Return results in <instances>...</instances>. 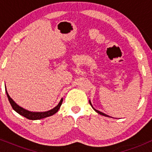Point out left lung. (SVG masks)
<instances>
[{"label": "left lung", "mask_w": 152, "mask_h": 152, "mask_svg": "<svg viewBox=\"0 0 152 152\" xmlns=\"http://www.w3.org/2000/svg\"><path fill=\"white\" fill-rule=\"evenodd\" d=\"M89 103H90V105H91V106H92V108H93V109H94V111H95V112H97V113H99V114H100V115H103V116H106V117H110V116H109V115H107L104 114V113H101V112L98 111V110H95V109L94 108V107H93V106H92V104H91V101H90V100H89Z\"/></svg>", "instance_id": "8db88e82"}]
</instances>
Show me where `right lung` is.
<instances>
[{
    "label": "right lung",
    "mask_w": 152,
    "mask_h": 152,
    "mask_svg": "<svg viewBox=\"0 0 152 152\" xmlns=\"http://www.w3.org/2000/svg\"><path fill=\"white\" fill-rule=\"evenodd\" d=\"M6 93H7V95L8 100H9L11 106H12V109L16 112L17 113H18L21 115L24 116L26 118L30 119V120H39V119L41 118H44L49 117V116L53 115L54 114L57 113V112L58 111V110L60 109L61 106L62 104V101H63V98L60 100L59 103L55 106V108H53L52 110H49V111L46 112H31L28 111V110H25L24 108L21 107V106H18L17 103H15L13 100L10 97V95L8 94L7 91V88H6Z\"/></svg>",
    "instance_id": "add662e5"
}]
</instances>
